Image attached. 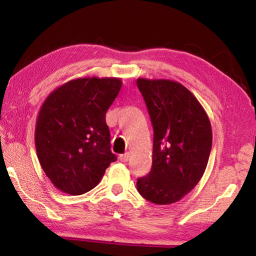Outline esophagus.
Returning a JSON list of instances; mask_svg holds the SVG:
<instances>
[{"instance_id": "esophagus-1", "label": "esophagus", "mask_w": 256, "mask_h": 256, "mask_svg": "<svg viewBox=\"0 0 256 256\" xmlns=\"http://www.w3.org/2000/svg\"><path fill=\"white\" fill-rule=\"evenodd\" d=\"M118 158H120V162H126L128 160V158H130V154H128V152H125L124 154H120Z\"/></svg>"}]
</instances>
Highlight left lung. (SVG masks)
Returning <instances> with one entry per match:
<instances>
[{"mask_svg":"<svg viewBox=\"0 0 256 256\" xmlns=\"http://www.w3.org/2000/svg\"><path fill=\"white\" fill-rule=\"evenodd\" d=\"M154 128L152 166L136 182L138 193L156 204H172L190 192L209 160L212 131L201 104L172 80L138 79Z\"/></svg>","mask_w":256,"mask_h":256,"instance_id":"1","label":"left lung"}]
</instances>
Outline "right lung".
I'll return each instance as SVG.
<instances>
[{"label":"right lung","instance_id":"add662e5","mask_svg":"<svg viewBox=\"0 0 256 256\" xmlns=\"http://www.w3.org/2000/svg\"><path fill=\"white\" fill-rule=\"evenodd\" d=\"M120 86L118 78H80L58 86L42 104L34 144L56 188L71 196L89 192L118 159L110 151L106 112Z\"/></svg>","mask_w":256,"mask_h":256}]
</instances>
